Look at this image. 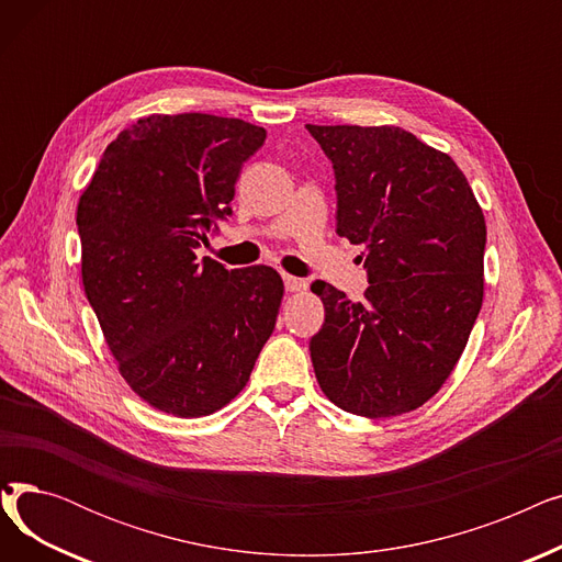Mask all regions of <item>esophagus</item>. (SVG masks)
<instances>
[{
  "label": "esophagus",
  "instance_id": "obj_1",
  "mask_svg": "<svg viewBox=\"0 0 562 562\" xmlns=\"http://www.w3.org/2000/svg\"><path fill=\"white\" fill-rule=\"evenodd\" d=\"M282 280H284V289H286V291H301V289L307 286L305 280L293 278V276H282Z\"/></svg>",
  "mask_w": 562,
  "mask_h": 562
}]
</instances>
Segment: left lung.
Wrapping results in <instances>:
<instances>
[{"mask_svg":"<svg viewBox=\"0 0 562 562\" xmlns=\"http://www.w3.org/2000/svg\"><path fill=\"white\" fill-rule=\"evenodd\" d=\"M333 164L337 234L364 246L362 303L316 280L310 339L337 407L382 419L445 385L483 305L485 218L456 161L401 127L307 125Z\"/></svg>","mask_w":562,"mask_h":562,"instance_id":"8db88e82","label":"left lung"}]
</instances>
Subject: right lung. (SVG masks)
Here are the masks:
<instances>
[{"label": "right lung", "instance_id": "obj_1", "mask_svg": "<svg viewBox=\"0 0 562 562\" xmlns=\"http://www.w3.org/2000/svg\"><path fill=\"white\" fill-rule=\"evenodd\" d=\"M263 140L239 117L147 115L109 143L79 198L86 299L127 385L168 415L227 405L276 328L278 271L195 257Z\"/></svg>", "mask_w": 562, "mask_h": 562}]
</instances>
